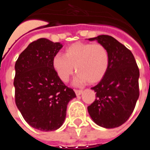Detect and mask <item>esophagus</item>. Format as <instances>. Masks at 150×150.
Masks as SVG:
<instances>
[{
  "label": "esophagus",
  "instance_id": "1",
  "mask_svg": "<svg viewBox=\"0 0 150 150\" xmlns=\"http://www.w3.org/2000/svg\"><path fill=\"white\" fill-rule=\"evenodd\" d=\"M75 93H76L77 96H79V95H80L83 93V90H75Z\"/></svg>",
  "mask_w": 150,
  "mask_h": 150
}]
</instances>
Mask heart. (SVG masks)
<instances>
[{"mask_svg": "<svg viewBox=\"0 0 150 150\" xmlns=\"http://www.w3.org/2000/svg\"><path fill=\"white\" fill-rule=\"evenodd\" d=\"M109 64L108 50L99 43L77 42L66 48L64 55L56 54L52 58V67L62 81H68L76 71L79 74L75 80L76 85L100 82L107 74Z\"/></svg>", "mask_w": 150, "mask_h": 150, "instance_id": "obj_1", "label": "heart"}]
</instances>
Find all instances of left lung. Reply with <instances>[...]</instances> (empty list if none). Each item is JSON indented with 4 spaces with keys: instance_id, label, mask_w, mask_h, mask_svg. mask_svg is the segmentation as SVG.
<instances>
[{
    "instance_id": "left-lung-1",
    "label": "left lung",
    "mask_w": 150,
    "mask_h": 150,
    "mask_svg": "<svg viewBox=\"0 0 150 150\" xmlns=\"http://www.w3.org/2000/svg\"><path fill=\"white\" fill-rule=\"evenodd\" d=\"M88 40L105 46L110 55L107 74L91 88L96 99L88 107V112L99 126L117 128L128 120L139 98L138 67L132 52L111 36Z\"/></svg>"
}]
</instances>
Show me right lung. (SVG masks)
<instances>
[{
	"label": "right lung",
	"mask_w": 150,
	"mask_h": 150,
	"mask_svg": "<svg viewBox=\"0 0 150 150\" xmlns=\"http://www.w3.org/2000/svg\"><path fill=\"white\" fill-rule=\"evenodd\" d=\"M62 46L46 38L38 39L28 46L15 64L16 104L29 125L43 132L62 126L69 101L76 97L52 67V58Z\"/></svg>",
	"instance_id": "right-lung-1"
}]
</instances>
